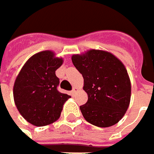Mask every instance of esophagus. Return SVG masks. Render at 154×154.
<instances>
[{"instance_id": "34e87169", "label": "esophagus", "mask_w": 154, "mask_h": 154, "mask_svg": "<svg viewBox=\"0 0 154 154\" xmlns=\"http://www.w3.org/2000/svg\"><path fill=\"white\" fill-rule=\"evenodd\" d=\"M77 91H78V88H77V87H74V88H73V90L71 91V94H72V95L76 94V93H77Z\"/></svg>"}]
</instances>
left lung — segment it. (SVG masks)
Listing matches in <instances>:
<instances>
[{
    "instance_id": "obj_1",
    "label": "left lung",
    "mask_w": 154,
    "mask_h": 154,
    "mask_svg": "<svg viewBox=\"0 0 154 154\" xmlns=\"http://www.w3.org/2000/svg\"><path fill=\"white\" fill-rule=\"evenodd\" d=\"M72 62L84 78L87 103L80 106L85 119L99 128L117 124L130 103L131 82L120 60L103 50L74 54Z\"/></svg>"
}]
</instances>
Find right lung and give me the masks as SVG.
Returning <instances> with one entry per match:
<instances>
[{"instance_id":"right-lung-1","label":"right lung","mask_w":154,"mask_h":154,"mask_svg":"<svg viewBox=\"0 0 154 154\" xmlns=\"http://www.w3.org/2000/svg\"><path fill=\"white\" fill-rule=\"evenodd\" d=\"M63 59L52 51H43L30 57L17 76L13 86L16 107L21 116L35 127L55 122L60 116L64 103L70 98L60 93L55 71Z\"/></svg>"}]
</instances>
